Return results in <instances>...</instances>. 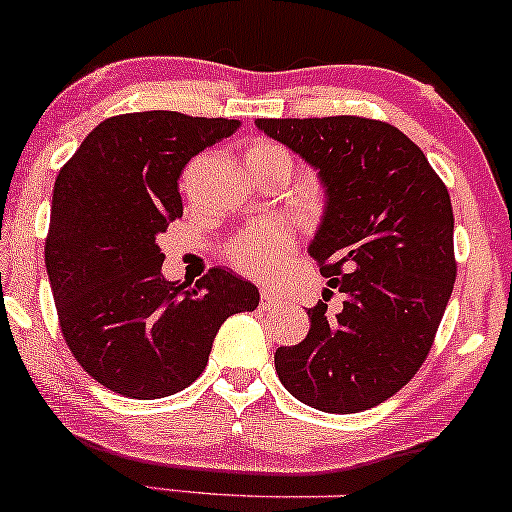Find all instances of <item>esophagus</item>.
<instances>
[{"instance_id":"esophagus-1","label":"esophagus","mask_w":512,"mask_h":512,"mask_svg":"<svg viewBox=\"0 0 512 512\" xmlns=\"http://www.w3.org/2000/svg\"><path fill=\"white\" fill-rule=\"evenodd\" d=\"M274 305H279V296H276L274 291L264 289L262 291V308H274Z\"/></svg>"}]
</instances>
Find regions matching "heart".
<instances>
[{
  "label": "heart",
  "instance_id": "heart-1",
  "mask_svg": "<svg viewBox=\"0 0 512 512\" xmlns=\"http://www.w3.org/2000/svg\"><path fill=\"white\" fill-rule=\"evenodd\" d=\"M245 166H284L291 170V156L274 142H255L245 151ZM291 238L281 223L262 221L250 226L231 243V260L250 274H272L289 250Z\"/></svg>",
  "mask_w": 512,
  "mask_h": 512
}]
</instances>
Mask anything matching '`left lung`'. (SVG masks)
<instances>
[{
    "instance_id": "obj_1",
    "label": "left lung",
    "mask_w": 512,
    "mask_h": 512,
    "mask_svg": "<svg viewBox=\"0 0 512 512\" xmlns=\"http://www.w3.org/2000/svg\"><path fill=\"white\" fill-rule=\"evenodd\" d=\"M317 173L325 209L308 252L342 308L274 354L281 385L327 414L385 402L426 361L455 284L452 204L424 151L366 117L255 120ZM325 289V291H330ZM327 298V296H322Z\"/></svg>"
}]
</instances>
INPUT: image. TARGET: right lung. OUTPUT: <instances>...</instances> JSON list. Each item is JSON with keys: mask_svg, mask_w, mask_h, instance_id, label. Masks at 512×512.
<instances>
[{"mask_svg": "<svg viewBox=\"0 0 512 512\" xmlns=\"http://www.w3.org/2000/svg\"><path fill=\"white\" fill-rule=\"evenodd\" d=\"M238 127L173 110L117 115L57 175L45 267L60 327L81 368L117 395L185 390L223 320L260 303L257 286L231 269H211L195 286L161 274L158 236L182 216V168Z\"/></svg>", "mask_w": 512, "mask_h": 512, "instance_id": "right-lung-1", "label": "right lung"}]
</instances>
